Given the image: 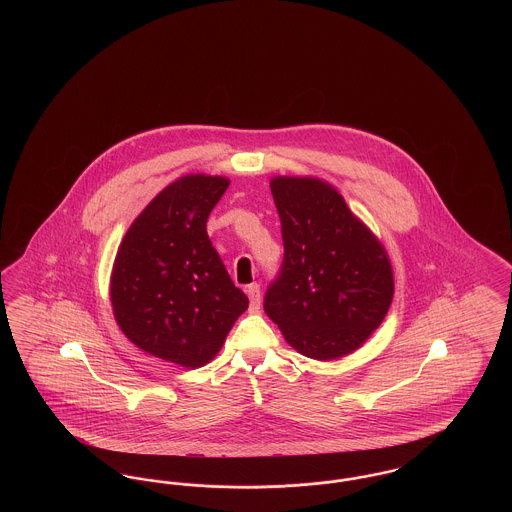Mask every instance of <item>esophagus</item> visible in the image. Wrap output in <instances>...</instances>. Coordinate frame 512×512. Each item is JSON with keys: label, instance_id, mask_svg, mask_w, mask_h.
<instances>
[{"label": "esophagus", "instance_id": "esophagus-1", "mask_svg": "<svg viewBox=\"0 0 512 512\" xmlns=\"http://www.w3.org/2000/svg\"><path fill=\"white\" fill-rule=\"evenodd\" d=\"M245 292H247V297H249V309L257 311L261 307V288H259V284L247 286Z\"/></svg>", "mask_w": 512, "mask_h": 512}]
</instances>
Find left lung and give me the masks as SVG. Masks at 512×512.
I'll use <instances>...</instances> for the list:
<instances>
[{
    "label": "left lung",
    "mask_w": 512,
    "mask_h": 512,
    "mask_svg": "<svg viewBox=\"0 0 512 512\" xmlns=\"http://www.w3.org/2000/svg\"><path fill=\"white\" fill-rule=\"evenodd\" d=\"M270 192L282 222L284 263L268 288L265 313L297 353L341 359L388 315V251L332 184L315 176H274Z\"/></svg>",
    "instance_id": "left-lung-1"
}]
</instances>
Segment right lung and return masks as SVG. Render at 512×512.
I'll return each instance as SVG.
<instances>
[{"mask_svg": "<svg viewBox=\"0 0 512 512\" xmlns=\"http://www.w3.org/2000/svg\"><path fill=\"white\" fill-rule=\"evenodd\" d=\"M228 184L199 172L171 182L130 224L111 270V305L122 334L184 368L213 361L249 305L205 228Z\"/></svg>", "mask_w": 512, "mask_h": 512, "instance_id": "1", "label": "right lung"}]
</instances>
